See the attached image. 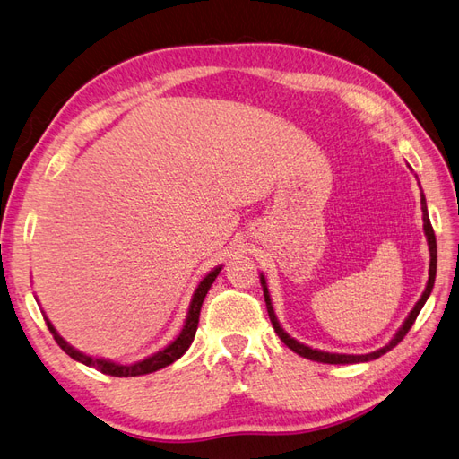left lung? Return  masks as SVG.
Here are the masks:
<instances>
[{
    "instance_id": "left-lung-1",
    "label": "left lung",
    "mask_w": 459,
    "mask_h": 459,
    "mask_svg": "<svg viewBox=\"0 0 459 459\" xmlns=\"http://www.w3.org/2000/svg\"><path fill=\"white\" fill-rule=\"evenodd\" d=\"M422 212H424V231H426V239H429V247H430V277H429V284H426V290L422 292V299L416 302V307L411 310L409 318L404 320L403 328L399 330V333L394 335V338L385 345V348L377 350L373 353H365V355H345V353H328V351H318V350H312L308 348V345H304L297 340H292L290 335L284 332L279 322H277V316H274L273 312V304H271V297H269V290H267V282H264V277L261 274V287H263V294H264V302H267V312H269V318H271V324L274 332H277L279 338L282 340V343L287 345V348H290L294 353L302 355V358L307 359H312V361H318V363H332V365H343V363H363V361H371V359H377L381 358L383 353L391 351L396 343H401L403 338L406 333H409V330L412 328V324L416 320V316L420 314L424 302L429 300L430 292H432V287H434V279H436V236H434V230H432V223H430V218H429V210H426V200H424V195H422Z\"/></svg>"
}]
</instances>
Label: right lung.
Segmentation results:
<instances>
[{"label":"right lung","instance_id":"obj_1","mask_svg":"<svg viewBox=\"0 0 459 459\" xmlns=\"http://www.w3.org/2000/svg\"><path fill=\"white\" fill-rule=\"evenodd\" d=\"M221 267L213 269L210 274H206V277L202 279V282L198 284V289L195 292V297H192V302H190V308H188V318H186V324L185 328H182L178 338L172 342L169 348H165L162 351L151 355V358L139 361V363H134V365H117V363H111V361H106V359H94L90 358V355H84L76 351L74 348H70V345L60 338V335L56 333V330L53 328V324H50L47 320V325L50 333H53L55 342L60 345V350H63L65 353H68L70 358L88 365V368H96L98 371L106 373V375H111V377H137V375H147V373H152V371H159L162 368H167V365H170L172 361H177L178 358H182L185 355V351L190 348V343L195 342V335H196V330H198V320H200V308H202V302L204 299H206V294L212 287V282L216 281V277L220 274Z\"/></svg>","mask_w":459,"mask_h":459}]
</instances>
